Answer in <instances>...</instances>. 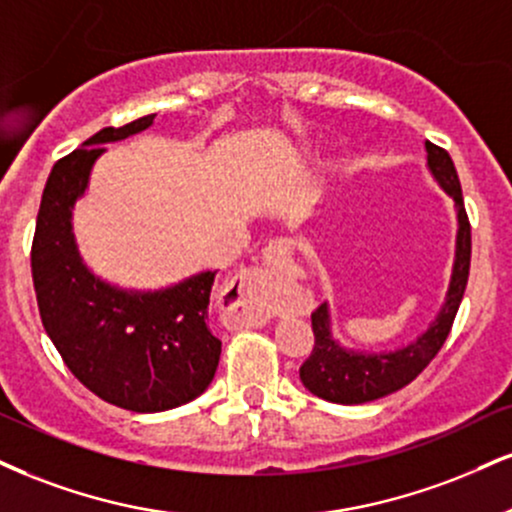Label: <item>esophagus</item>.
<instances>
[{
	"instance_id": "1",
	"label": "esophagus",
	"mask_w": 512,
	"mask_h": 512,
	"mask_svg": "<svg viewBox=\"0 0 512 512\" xmlns=\"http://www.w3.org/2000/svg\"><path fill=\"white\" fill-rule=\"evenodd\" d=\"M288 257H291V240L286 238H276L264 248V262L269 267H283ZM224 295L233 300L238 317L248 326H262L272 315V305H269L267 295V272L264 269H240L229 281Z\"/></svg>"
}]
</instances>
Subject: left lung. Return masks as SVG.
Returning a JSON list of instances; mask_svg holds the SVG:
<instances>
[{
    "instance_id": "8db88e82",
    "label": "left lung",
    "mask_w": 512,
    "mask_h": 512,
    "mask_svg": "<svg viewBox=\"0 0 512 512\" xmlns=\"http://www.w3.org/2000/svg\"><path fill=\"white\" fill-rule=\"evenodd\" d=\"M424 147H427V164L434 178L453 197L455 207H458V245H455V264L446 303H443L434 324L415 343L396 350V353H355V350H343L331 338L326 305H319L312 312L315 346H312L310 357L300 365V381H303L307 391H312L324 400H331V403H369V400H377L403 389L412 379L420 377L424 367L434 360L436 353L443 348V343H446L448 334H451L453 319L458 315V307L463 303L472 257V229L465 212L463 188H460V178L451 155L443 147L429 143V140Z\"/></svg>"
}]
</instances>
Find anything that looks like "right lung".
<instances>
[{"label": "right lung", "instance_id": "right-lung-1", "mask_svg": "<svg viewBox=\"0 0 512 512\" xmlns=\"http://www.w3.org/2000/svg\"><path fill=\"white\" fill-rule=\"evenodd\" d=\"M157 114L102 128L49 171L35 224L30 269L45 331L85 389L133 412L190 403L217 372L221 341L207 307L217 272L157 293H128L95 279L80 262L71 209L88 186L102 143L152 126Z\"/></svg>", "mask_w": 512, "mask_h": 512}]
</instances>
